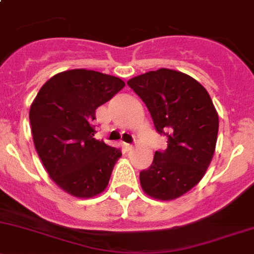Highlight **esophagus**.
Returning <instances> with one entry per match:
<instances>
[{
    "label": "esophagus",
    "mask_w": 254,
    "mask_h": 254,
    "mask_svg": "<svg viewBox=\"0 0 254 254\" xmlns=\"http://www.w3.org/2000/svg\"><path fill=\"white\" fill-rule=\"evenodd\" d=\"M123 147H124L125 151H131L134 149V146L131 144H123Z\"/></svg>",
    "instance_id": "esophagus-1"
}]
</instances>
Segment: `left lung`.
I'll use <instances>...</instances> for the list:
<instances>
[{
  "label": "left lung",
  "instance_id": "1",
  "mask_svg": "<svg viewBox=\"0 0 254 254\" xmlns=\"http://www.w3.org/2000/svg\"><path fill=\"white\" fill-rule=\"evenodd\" d=\"M127 85L167 142L155 152L151 166L140 171L142 190L159 200L180 197L201 181L212 160L218 132L212 100L192 77L166 68L137 75Z\"/></svg>",
  "mask_w": 254,
  "mask_h": 254
}]
</instances>
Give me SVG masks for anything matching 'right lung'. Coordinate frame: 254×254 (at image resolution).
<instances>
[{
  "label": "right lung",
  "instance_id": "1",
  "mask_svg": "<svg viewBox=\"0 0 254 254\" xmlns=\"http://www.w3.org/2000/svg\"><path fill=\"white\" fill-rule=\"evenodd\" d=\"M125 87L120 78L87 69L52 77L29 109L34 146L51 179L75 197H93L109 184L122 156L95 140V110Z\"/></svg>",
  "mask_w": 254,
  "mask_h": 254
}]
</instances>
